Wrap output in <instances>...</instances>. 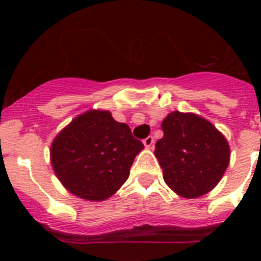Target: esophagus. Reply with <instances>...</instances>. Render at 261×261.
I'll return each mask as SVG.
<instances>
[{"instance_id":"obj_1","label":"esophagus","mask_w":261,"mask_h":261,"mask_svg":"<svg viewBox=\"0 0 261 261\" xmlns=\"http://www.w3.org/2000/svg\"><path fill=\"white\" fill-rule=\"evenodd\" d=\"M143 143H144V145H145L146 149H151L152 145H154L155 140H154V138H152V136H147L146 139H144Z\"/></svg>"}]
</instances>
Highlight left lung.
Returning a JSON list of instances; mask_svg holds the SVG:
<instances>
[{"label": "left lung", "mask_w": 261, "mask_h": 261, "mask_svg": "<svg viewBox=\"0 0 261 261\" xmlns=\"http://www.w3.org/2000/svg\"><path fill=\"white\" fill-rule=\"evenodd\" d=\"M164 136L155 144L163 178L173 192L193 199L211 192L230 163L222 133L192 112H170L163 120Z\"/></svg>", "instance_id": "1"}]
</instances>
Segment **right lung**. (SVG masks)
I'll return each instance as SVG.
<instances>
[{
  "label": "right lung",
  "instance_id": "1",
  "mask_svg": "<svg viewBox=\"0 0 261 261\" xmlns=\"http://www.w3.org/2000/svg\"><path fill=\"white\" fill-rule=\"evenodd\" d=\"M144 149L126 123L111 112L88 110L53 140L50 163L60 183L82 199L101 202L121 188Z\"/></svg>",
  "mask_w": 261,
  "mask_h": 261
}]
</instances>
